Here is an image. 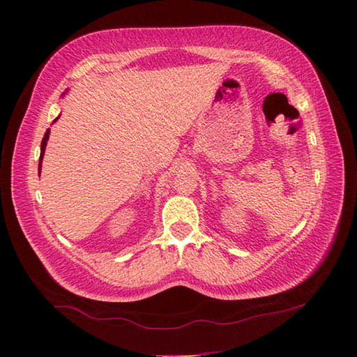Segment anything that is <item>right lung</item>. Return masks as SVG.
<instances>
[{
	"mask_svg": "<svg viewBox=\"0 0 357 357\" xmlns=\"http://www.w3.org/2000/svg\"><path fill=\"white\" fill-rule=\"evenodd\" d=\"M58 119V118H56ZM49 133L50 130H47L44 133V138L41 141V155H40V164H38V172H41V161H43V156H44V150H45V144H47V139H49Z\"/></svg>",
	"mask_w": 357,
	"mask_h": 357,
	"instance_id": "right-lung-1",
	"label": "right lung"
}]
</instances>
